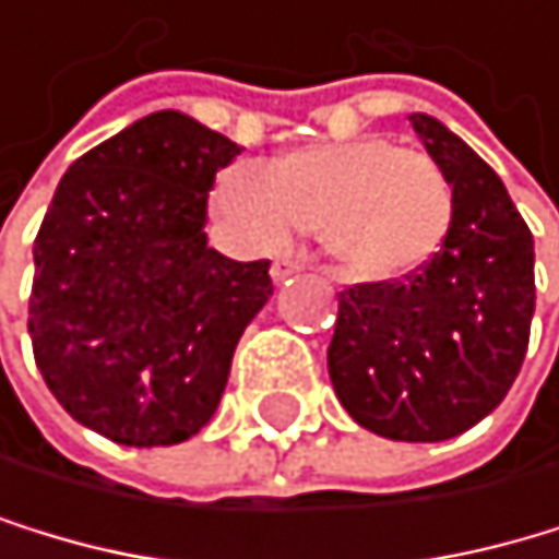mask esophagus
I'll use <instances>...</instances> for the list:
<instances>
[{
    "label": "esophagus",
    "instance_id": "1",
    "mask_svg": "<svg viewBox=\"0 0 559 559\" xmlns=\"http://www.w3.org/2000/svg\"><path fill=\"white\" fill-rule=\"evenodd\" d=\"M298 271H302V261H298V257H292V253L288 257H277V261L271 264V277H274L277 285H285L288 277L298 274Z\"/></svg>",
    "mask_w": 559,
    "mask_h": 559
}]
</instances>
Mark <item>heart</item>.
Masks as SVG:
<instances>
[{"mask_svg": "<svg viewBox=\"0 0 559 559\" xmlns=\"http://www.w3.org/2000/svg\"><path fill=\"white\" fill-rule=\"evenodd\" d=\"M216 205L253 243L282 247L295 229L319 233L340 274L392 282L443 247L453 188L429 154L388 136H357L292 151L271 171L229 167Z\"/></svg>", "mask_w": 559, "mask_h": 559, "instance_id": "b5f03b06", "label": "heart"}]
</instances>
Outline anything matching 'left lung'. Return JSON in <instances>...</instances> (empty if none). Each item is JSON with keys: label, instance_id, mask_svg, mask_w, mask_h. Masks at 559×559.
Listing matches in <instances>:
<instances>
[{"label": "left lung", "instance_id": "obj_1", "mask_svg": "<svg viewBox=\"0 0 559 559\" xmlns=\"http://www.w3.org/2000/svg\"><path fill=\"white\" fill-rule=\"evenodd\" d=\"M453 188L432 261L340 292L330 378L343 408L388 440L440 443L501 405L530 347L533 233L506 185L432 116H408Z\"/></svg>", "mask_w": 559, "mask_h": 559}]
</instances>
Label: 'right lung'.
Masks as SVG:
<instances>
[{
  "mask_svg": "<svg viewBox=\"0 0 559 559\" xmlns=\"http://www.w3.org/2000/svg\"><path fill=\"white\" fill-rule=\"evenodd\" d=\"M240 147L154 112L78 157L33 240V360L71 419L122 447H171L212 419L271 261L205 243L216 175Z\"/></svg>",
  "mask_w": 559,
  "mask_h": 559,
  "instance_id": "obj_1",
  "label": "right lung"
}]
</instances>
